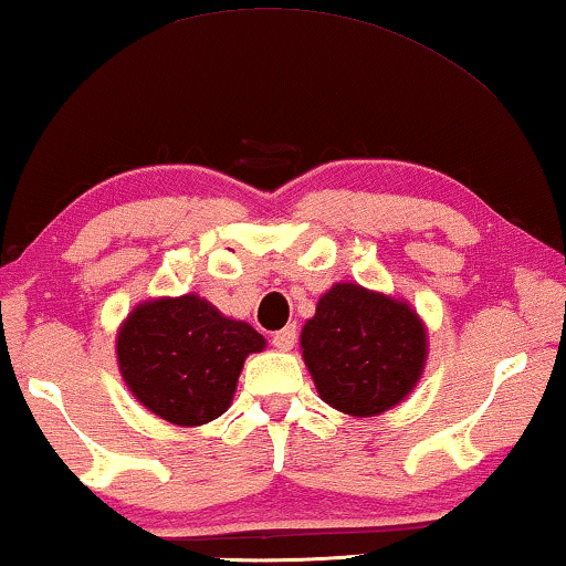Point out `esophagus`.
I'll return each instance as SVG.
<instances>
[{
    "mask_svg": "<svg viewBox=\"0 0 566 566\" xmlns=\"http://www.w3.org/2000/svg\"><path fill=\"white\" fill-rule=\"evenodd\" d=\"M294 340H297V328H294V325H286V328L274 333L272 344L280 348V352H290V348L294 346Z\"/></svg>",
    "mask_w": 566,
    "mask_h": 566,
    "instance_id": "1",
    "label": "esophagus"
}]
</instances>
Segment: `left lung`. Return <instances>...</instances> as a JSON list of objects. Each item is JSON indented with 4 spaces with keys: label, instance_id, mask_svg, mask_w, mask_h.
<instances>
[{
    "label": "left lung",
    "instance_id": "8db88e82",
    "mask_svg": "<svg viewBox=\"0 0 566 566\" xmlns=\"http://www.w3.org/2000/svg\"><path fill=\"white\" fill-rule=\"evenodd\" d=\"M300 352L317 395L352 418H377L418 387L428 328L408 300L336 282L302 325Z\"/></svg>",
    "mask_w": 566,
    "mask_h": 566
}]
</instances>
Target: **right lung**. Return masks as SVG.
Here are the masks:
<instances>
[{"label": "right lung", "mask_w": 566, "mask_h": 566, "mask_svg": "<svg viewBox=\"0 0 566 566\" xmlns=\"http://www.w3.org/2000/svg\"><path fill=\"white\" fill-rule=\"evenodd\" d=\"M266 338L222 315L200 294L143 300L117 328L120 377L143 408L166 423L197 428L233 402L245 359Z\"/></svg>", "instance_id": "right-lung-1"}]
</instances>
